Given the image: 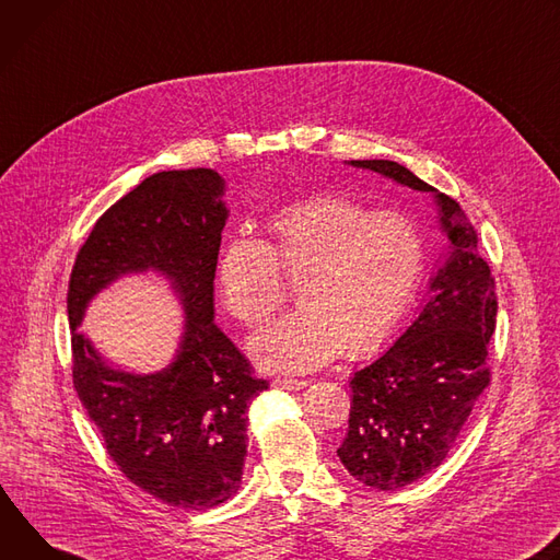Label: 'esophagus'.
<instances>
[{
	"label": "esophagus",
	"instance_id": "esophagus-1",
	"mask_svg": "<svg viewBox=\"0 0 560 560\" xmlns=\"http://www.w3.org/2000/svg\"><path fill=\"white\" fill-rule=\"evenodd\" d=\"M276 389H287V392H300L306 387V381H293V378H276L273 381Z\"/></svg>",
	"mask_w": 560,
	"mask_h": 560
}]
</instances>
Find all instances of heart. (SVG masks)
I'll return each mask as SVG.
<instances>
[{"mask_svg": "<svg viewBox=\"0 0 560 560\" xmlns=\"http://www.w3.org/2000/svg\"><path fill=\"white\" fill-rule=\"evenodd\" d=\"M427 246L418 224L398 211L318 194L278 211L269 242L231 240L218 260L229 314L265 323L295 282L300 308L248 340L260 369L306 374L340 351L362 358L389 342L422 284Z\"/></svg>", "mask_w": 560, "mask_h": 560, "instance_id": "obj_1", "label": "heart"}]
</instances>
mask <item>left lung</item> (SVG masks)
I'll return each instance as SVG.
<instances>
[{
  "mask_svg": "<svg viewBox=\"0 0 560 560\" xmlns=\"http://www.w3.org/2000/svg\"><path fill=\"white\" fill-rule=\"evenodd\" d=\"M413 191L433 194L452 252L431 278L418 318L376 362L355 371L349 429L338 447L347 471L374 489H400L436 469L489 385L495 329L493 276L460 205L392 160H351Z\"/></svg>",
  "mask_w": 560,
  "mask_h": 560,
  "instance_id": "8db88e82",
  "label": "left lung"
}]
</instances>
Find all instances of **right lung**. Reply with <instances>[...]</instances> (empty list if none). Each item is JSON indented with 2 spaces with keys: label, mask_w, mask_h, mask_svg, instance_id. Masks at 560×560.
<instances>
[{
  "label": "right lung",
  "mask_w": 560,
  "mask_h": 560,
  "mask_svg": "<svg viewBox=\"0 0 560 560\" xmlns=\"http://www.w3.org/2000/svg\"><path fill=\"white\" fill-rule=\"evenodd\" d=\"M213 168L162 171L117 200L82 244L69 280L73 385L119 471L153 499L211 510L237 491L246 409L269 383L213 323V278L229 211ZM155 270L180 295L185 334L171 365L131 375L104 363L77 327L113 279Z\"/></svg>",
  "instance_id": "obj_1"
}]
</instances>
